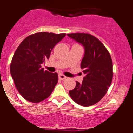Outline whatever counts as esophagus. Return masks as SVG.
I'll list each match as a JSON object with an SVG mask.
<instances>
[{
    "instance_id": "34e87169",
    "label": "esophagus",
    "mask_w": 133,
    "mask_h": 133,
    "mask_svg": "<svg viewBox=\"0 0 133 133\" xmlns=\"http://www.w3.org/2000/svg\"><path fill=\"white\" fill-rule=\"evenodd\" d=\"M58 78H60V80H65V79H66L68 77H67L66 76L64 75H62V74H59Z\"/></svg>"
}]
</instances>
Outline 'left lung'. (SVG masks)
Masks as SVG:
<instances>
[{"label": "left lung", "instance_id": "1", "mask_svg": "<svg viewBox=\"0 0 133 133\" xmlns=\"http://www.w3.org/2000/svg\"><path fill=\"white\" fill-rule=\"evenodd\" d=\"M67 35L84 48L81 68L85 76L82 83L76 81L75 88L69 91V95L81 106H91L103 97L111 84L113 77L111 56L104 45L91 34L73 33Z\"/></svg>", "mask_w": 133, "mask_h": 133}]
</instances>
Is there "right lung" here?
Returning <instances> with one entry per match:
<instances>
[{"mask_svg": "<svg viewBox=\"0 0 133 133\" xmlns=\"http://www.w3.org/2000/svg\"><path fill=\"white\" fill-rule=\"evenodd\" d=\"M65 33L38 32L28 36L15 51L10 73L21 95L31 103L41 102L50 96L58 82V74L44 71L42 64Z\"/></svg>", "mask_w": 133, "mask_h": 133, "instance_id": "add662e5", "label": "right lung"}]
</instances>
